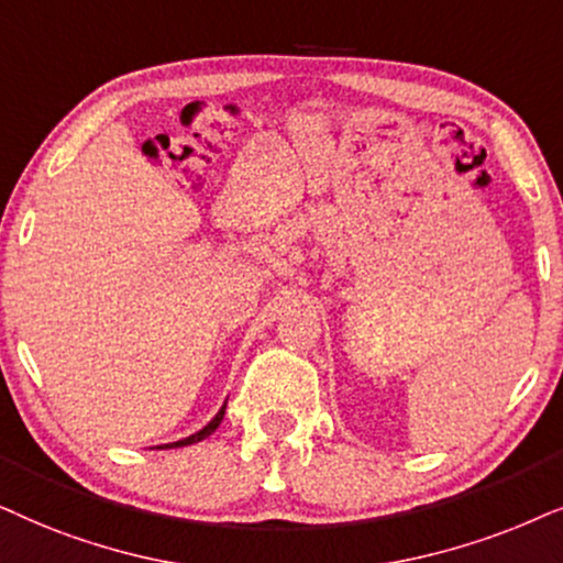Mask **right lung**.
Listing matches in <instances>:
<instances>
[{"label":"right lung","mask_w":563,"mask_h":563,"mask_svg":"<svg viewBox=\"0 0 563 563\" xmlns=\"http://www.w3.org/2000/svg\"><path fill=\"white\" fill-rule=\"evenodd\" d=\"M223 411H227V404H223V407L219 409V415H216L211 422H208L203 430H198L195 434H187V438H183V440H177V443H167V445H156V448H185V445H192V443H200V440H206L208 434H213L216 430H219V424H221V419H223Z\"/></svg>","instance_id":"1"}]
</instances>
